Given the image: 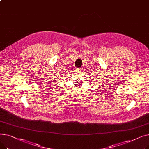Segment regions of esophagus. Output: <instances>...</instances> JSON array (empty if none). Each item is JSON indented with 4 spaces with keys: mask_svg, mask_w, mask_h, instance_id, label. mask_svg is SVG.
<instances>
[{
    "mask_svg": "<svg viewBox=\"0 0 149 149\" xmlns=\"http://www.w3.org/2000/svg\"><path fill=\"white\" fill-rule=\"evenodd\" d=\"M77 70H78V71H79V72H81V71H82V69L80 68H77Z\"/></svg>",
    "mask_w": 149,
    "mask_h": 149,
    "instance_id": "1",
    "label": "esophagus"
}]
</instances>
